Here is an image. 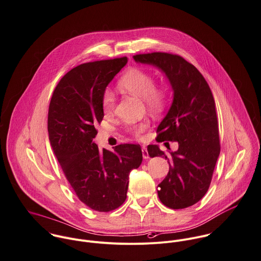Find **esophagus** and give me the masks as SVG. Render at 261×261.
<instances>
[{"instance_id":"obj_1","label":"esophagus","mask_w":261,"mask_h":261,"mask_svg":"<svg viewBox=\"0 0 261 261\" xmlns=\"http://www.w3.org/2000/svg\"><path fill=\"white\" fill-rule=\"evenodd\" d=\"M142 156L143 159H148L149 155H148V152H147V148L145 146H142Z\"/></svg>"}]
</instances>
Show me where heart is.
<instances>
[{"label": "heart", "mask_w": 261, "mask_h": 261, "mask_svg": "<svg viewBox=\"0 0 261 261\" xmlns=\"http://www.w3.org/2000/svg\"><path fill=\"white\" fill-rule=\"evenodd\" d=\"M118 86L132 95L143 99L145 106L154 112L163 110L169 98V90L164 84H154V77L140 68H131L118 81ZM115 95L106 90L101 96V108L105 114H112L115 109ZM149 126L148 120L128 126V131L137 138H141Z\"/></svg>", "instance_id": "obj_1"}]
</instances>
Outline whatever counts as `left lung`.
Returning <instances> with one entry per match:
<instances>
[{
    "label": "left lung",
    "mask_w": 261,
    "mask_h": 261,
    "mask_svg": "<svg viewBox=\"0 0 261 261\" xmlns=\"http://www.w3.org/2000/svg\"><path fill=\"white\" fill-rule=\"evenodd\" d=\"M134 60L162 69L173 87V103L158 127L156 140L176 141L179 148L170 156L158 145H148L147 150L170 164L159 184L160 200L173 210L189 207L207 192L221 151L214 95L202 74L179 55L155 51L135 55Z\"/></svg>",
    "instance_id": "8db88e82"
}]
</instances>
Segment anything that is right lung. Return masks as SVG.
I'll use <instances>...</instances> for the list:
<instances>
[{
  "label": "right lung",
  "instance_id": "obj_1",
  "mask_svg": "<svg viewBox=\"0 0 261 261\" xmlns=\"http://www.w3.org/2000/svg\"><path fill=\"white\" fill-rule=\"evenodd\" d=\"M127 61L100 60L71 69L54 89L48 107V138L63 173L79 200L99 213L124 203L129 173L142 162L139 144L124 143L110 151L93 142L103 118L102 93Z\"/></svg>",
  "mask_w": 261,
  "mask_h": 261
}]
</instances>
